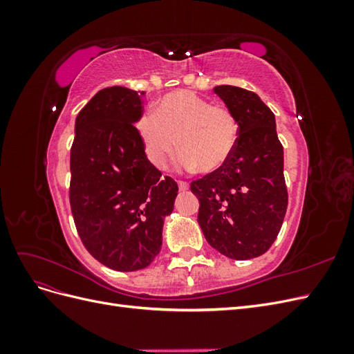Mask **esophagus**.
<instances>
[{"mask_svg":"<svg viewBox=\"0 0 354 354\" xmlns=\"http://www.w3.org/2000/svg\"><path fill=\"white\" fill-rule=\"evenodd\" d=\"M178 189H180L181 192H185V190L189 189V185L186 183V181H178Z\"/></svg>","mask_w":354,"mask_h":354,"instance_id":"obj_1","label":"esophagus"}]
</instances>
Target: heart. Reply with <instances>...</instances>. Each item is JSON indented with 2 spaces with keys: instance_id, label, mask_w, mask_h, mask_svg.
I'll list each match as a JSON object with an SVG mask.
<instances>
[{
  "instance_id": "b5f03b06",
  "label": "heart",
  "mask_w": 354,
  "mask_h": 354,
  "mask_svg": "<svg viewBox=\"0 0 354 354\" xmlns=\"http://www.w3.org/2000/svg\"><path fill=\"white\" fill-rule=\"evenodd\" d=\"M137 133L155 167L164 168L180 145L183 147L178 156L181 168L201 167L211 173L233 155L239 125L227 108L211 106L194 91L177 90L158 102L156 112L138 118Z\"/></svg>"
}]
</instances>
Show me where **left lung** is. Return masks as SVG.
<instances>
[{"label": "left lung", "instance_id": "left-lung-1", "mask_svg": "<svg viewBox=\"0 0 354 354\" xmlns=\"http://www.w3.org/2000/svg\"><path fill=\"white\" fill-rule=\"evenodd\" d=\"M239 125V138L221 168L190 185L199 199L198 223L207 242L232 260L263 255L279 233L288 207L283 147L274 113L255 93L214 88Z\"/></svg>", "mask_w": 354, "mask_h": 354}]
</instances>
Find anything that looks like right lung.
Listing matches in <instances>:
<instances>
[{"label":"right lung","mask_w":354,"mask_h":354,"mask_svg":"<svg viewBox=\"0 0 354 354\" xmlns=\"http://www.w3.org/2000/svg\"><path fill=\"white\" fill-rule=\"evenodd\" d=\"M143 113L137 91L100 90L75 120L71 209L87 251L109 269L140 270L162 246L164 218L178 186L147 159L134 127Z\"/></svg>","instance_id":"right-lung-1"}]
</instances>
